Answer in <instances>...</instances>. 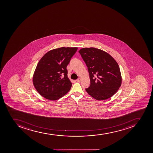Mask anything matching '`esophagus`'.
<instances>
[{
  "mask_svg": "<svg viewBox=\"0 0 153 153\" xmlns=\"http://www.w3.org/2000/svg\"><path fill=\"white\" fill-rule=\"evenodd\" d=\"M81 79L79 78L78 79H77L76 80V81L77 82H81Z\"/></svg>",
  "mask_w": 153,
  "mask_h": 153,
  "instance_id": "obj_1",
  "label": "esophagus"
}]
</instances>
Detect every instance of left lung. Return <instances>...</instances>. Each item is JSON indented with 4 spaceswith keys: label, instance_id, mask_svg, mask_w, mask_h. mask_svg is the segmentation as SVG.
Masks as SVG:
<instances>
[{
    "label": "left lung",
    "instance_id": "obj_1",
    "mask_svg": "<svg viewBox=\"0 0 153 153\" xmlns=\"http://www.w3.org/2000/svg\"><path fill=\"white\" fill-rule=\"evenodd\" d=\"M89 72L91 84L85 91L97 100L108 99L121 85L119 65L110 54L96 48H84L79 51Z\"/></svg>",
    "mask_w": 153,
    "mask_h": 153
}]
</instances>
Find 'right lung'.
Here are the masks:
<instances>
[{"label":"right lung","instance_id":"right-lung-1","mask_svg":"<svg viewBox=\"0 0 153 153\" xmlns=\"http://www.w3.org/2000/svg\"><path fill=\"white\" fill-rule=\"evenodd\" d=\"M77 48L54 49L39 60L33 77L34 87L46 99L56 100L66 94L72 86L66 67Z\"/></svg>","mask_w":153,"mask_h":153}]
</instances>
